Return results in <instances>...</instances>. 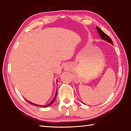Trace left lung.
Here are the masks:
<instances>
[{"label":"left lung","instance_id":"left-lung-1","mask_svg":"<svg viewBox=\"0 0 131 131\" xmlns=\"http://www.w3.org/2000/svg\"><path fill=\"white\" fill-rule=\"evenodd\" d=\"M96 29H97V32H98L99 36H101L102 39L103 40H105L107 41L108 42H109L110 43L113 44V41L112 40V39H110V37L108 36L107 35H106L105 33H104L99 27H96Z\"/></svg>","mask_w":131,"mask_h":131}]
</instances>
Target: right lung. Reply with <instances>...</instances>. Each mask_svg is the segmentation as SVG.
<instances>
[{
    "mask_svg": "<svg viewBox=\"0 0 131 131\" xmlns=\"http://www.w3.org/2000/svg\"><path fill=\"white\" fill-rule=\"evenodd\" d=\"M57 91H56V93H55V96H54V98L52 99V100L51 101V102L49 103V104H48V105H44V106H40V105H36V104H34V103H32V102H29L28 101H27V100H26V101L28 102H29V103H30V104H32V105H35V106H41V107H48V106H49L50 105H51V104L54 102V101H55V98H56V96H57Z\"/></svg>",
    "mask_w": 131,
    "mask_h": 131,
    "instance_id": "obj_1",
    "label": "right lung"
}]
</instances>
